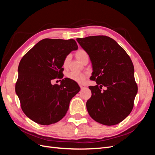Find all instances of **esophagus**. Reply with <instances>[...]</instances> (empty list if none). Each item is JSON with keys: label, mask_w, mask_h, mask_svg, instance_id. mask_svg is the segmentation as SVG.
Wrapping results in <instances>:
<instances>
[{"label": "esophagus", "mask_w": 155, "mask_h": 155, "mask_svg": "<svg viewBox=\"0 0 155 155\" xmlns=\"http://www.w3.org/2000/svg\"><path fill=\"white\" fill-rule=\"evenodd\" d=\"M79 86H80L81 89H84V88H86V86L84 85H82V84H81V85H79Z\"/></svg>", "instance_id": "obj_1"}]
</instances>
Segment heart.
<instances>
[{
  "instance_id": "obj_1",
  "label": "heart",
  "mask_w": 155,
  "mask_h": 155,
  "mask_svg": "<svg viewBox=\"0 0 155 155\" xmlns=\"http://www.w3.org/2000/svg\"><path fill=\"white\" fill-rule=\"evenodd\" d=\"M76 58L79 61H81L86 57H88V54L86 52V51L82 49H79L76 51ZM70 56L67 55L66 58H64V61H63V65L64 67H67L68 64V62L70 61ZM67 77L71 80L78 83H84L88 78V74L85 73H78V72H71L67 74Z\"/></svg>"
}]
</instances>
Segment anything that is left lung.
Instances as JSON below:
<instances>
[{
    "mask_svg": "<svg viewBox=\"0 0 155 155\" xmlns=\"http://www.w3.org/2000/svg\"><path fill=\"white\" fill-rule=\"evenodd\" d=\"M86 51L92 67L89 86L91 97L86 104L91 118L105 125H116L129 116L138 92L132 61L113 39L105 35L77 38ZM103 87L106 89L101 90Z\"/></svg>",
    "mask_w": 155,
    "mask_h": 155,
    "instance_id": "1",
    "label": "left lung"
}]
</instances>
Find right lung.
Wrapping results in <instances>:
<instances>
[{"mask_svg": "<svg viewBox=\"0 0 155 155\" xmlns=\"http://www.w3.org/2000/svg\"><path fill=\"white\" fill-rule=\"evenodd\" d=\"M78 46L74 39H45L23 56L18 67L15 92L22 111L35 123L48 125L58 122L66 114L70 101L80 91L69 78L61 85H52L62 78L64 58Z\"/></svg>", "mask_w": 155, "mask_h": 155, "instance_id": "add662e5", "label": "right lung"}]
</instances>
